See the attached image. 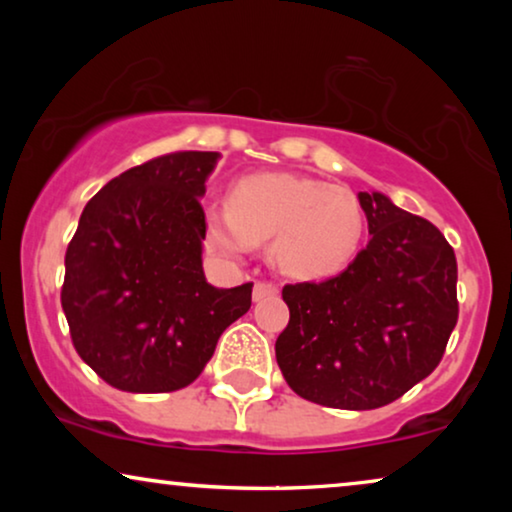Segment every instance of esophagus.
<instances>
[{
  "instance_id": "34e87169",
  "label": "esophagus",
  "mask_w": 512,
  "mask_h": 512,
  "mask_svg": "<svg viewBox=\"0 0 512 512\" xmlns=\"http://www.w3.org/2000/svg\"><path fill=\"white\" fill-rule=\"evenodd\" d=\"M275 293H277V286L272 282H256L254 293H251V296H254V300H263V298L275 296Z\"/></svg>"
}]
</instances>
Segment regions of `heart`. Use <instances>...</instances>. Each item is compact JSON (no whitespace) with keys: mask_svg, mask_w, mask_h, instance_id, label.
<instances>
[{"mask_svg":"<svg viewBox=\"0 0 512 512\" xmlns=\"http://www.w3.org/2000/svg\"><path fill=\"white\" fill-rule=\"evenodd\" d=\"M207 240L228 256L272 237L277 268L324 277L345 268L363 235V214L345 188L293 174H251L230 193V207L205 212Z\"/></svg>","mask_w":512,"mask_h":512,"instance_id":"heart-1","label":"heart"}]
</instances>
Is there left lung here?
<instances>
[{"label": "left lung", "mask_w": 512, "mask_h": 512, "mask_svg": "<svg viewBox=\"0 0 512 512\" xmlns=\"http://www.w3.org/2000/svg\"><path fill=\"white\" fill-rule=\"evenodd\" d=\"M370 242L326 282L286 284L275 354L305 401L340 410L394 403L429 377L457 326V258L431 221L359 193Z\"/></svg>", "instance_id": "8db88e82"}]
</instances>
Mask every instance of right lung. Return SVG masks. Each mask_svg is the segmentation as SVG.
Returning a JSON list of instances; mask_svg holds the SVG:
<instances>
[{
	"label": "right lung",
	"instance_id": "1",
	"mask_svg": "<svg viewBox=\"0 0 512 512\" xmlns=\"http://www.w3.org/2000/svg\"><path fill=\"white\" fill-rule=\"evenodd\" d=\"M216 160V151L158 156L118 174L83 209L60 303L74 349L111 387H188L221 333L249 312L254 284L216 289L202 272L200 198Z\"/></svg>",
	"mask_w": 512,
	"mask_h": 512
}]
</instances>
